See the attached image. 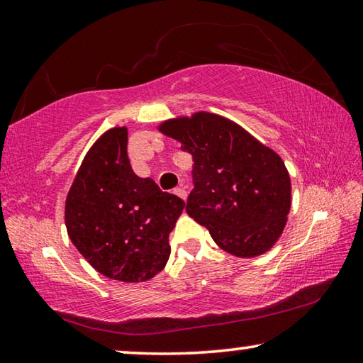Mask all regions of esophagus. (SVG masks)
I'll use <instances>...</instances> for the list:
<instances>
[{"label": "esophagus", "instance_id": "1", "mask_svg": "<svg viewBox=\"0 0 363 363\" xmlns=\"http://www.w3.org/2000/svg\"><path fill=\"white\" fill-rule=\"evenodd\" d=\"M174 194L179 195V197L184 199V200L187 199V191H186V187H182V186H181V187H176V189H174Z\"/></svg>", "mask_w": 363, "mask_h": 363}]
</instances>
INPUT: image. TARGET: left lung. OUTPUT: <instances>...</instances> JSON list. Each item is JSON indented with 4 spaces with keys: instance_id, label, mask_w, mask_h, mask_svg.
Returning <instances> with one entry per match:
<instances>
[{
    "instance_id": "obj_1",
    "label": "left lung",
    "mask_w": 363,
    "mask_h": 363,
    "mask_svg": "<svg viewBox=\"0 0 363 363\" xmlns=\"http://www.w3.org/2000/svg\"><path fill=\"white\" fill-rule=\"evenodd\" d=\"M160 130L192 155L194 189L186 211L238 257L267 252L283 233L291 179L278 155L218 114L166 121Z\"/></svg>"
}]
</instances>
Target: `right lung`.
Listing matches in <instances>:
<instances>
[{
    "label": "right lung",
    "mask_w": 363,
    "mask_h": 363,
    "mask_svg": "<svg viewBox=\"0 0 363 363\" xmlns=\"http://www.w3.org/2000/svg\"><path fill=\"white\" fill-rule=\"evenodd\" d=\"M184 200L132 171L128 129L103 134L80 164L66 200V228L96 272L124 283L158 274Z\"/></svg>",
    "instance_id": "obj_1"
}]
</instances>
